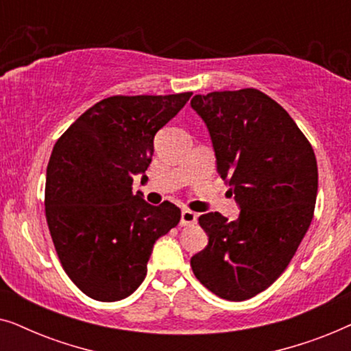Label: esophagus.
I'll return each instance as SVG.
<instances>
[{
  "instance_id": "obj_1",
  "label": "esophagus",
  "mask_w": 351,
  "mask_h": 351,
  "mask_svg": "<svg viewBox=\"0 0 351 351\" xmlns=\"http://www.w3.org/2000/svg\"><path fill=\"white\" fill-rule=\"evenodd\" d=\"M196 219H198V215L195 213H191L189 209H184L180 214V225L182 227H190V225L196 223Z\"/></svg>"
}]
</instances>
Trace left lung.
<instances>
[{"instance_id":"8db88e82","label":"left lung","mask_w":351,"mask_h":351,"mask_svg":"<svg viewBox=\"0 0 351 351\" xmlns=\"http://www.w3.org/2000/svg\"><path fill=\"white\" fill-rule=\"evenodd\" d=\"M215 165L239 206L237 220L199 215L209 243L190 265L204 287L241 302L271 286L308 230L318 193L310 142L280 104L247 88L195 95Z\"/></svg>"}]
</instances>
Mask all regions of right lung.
I'll list each match as a JSON object with an SVG mask.
<instances>
[{
    "label": "right lung",
    "instance_id": "right-lung-1",
    "mask_svg": "<svg viewBox=\"0 0 351 351\" xmlns=\"http://www.w3.org/2000/svg\"><path fill=\"white\" fill-rule=\"evenodd\" d=\"M191 93L113 95L93 105L56 142L46 171V220L70 280L100 302L131 295L147 275L153 244L180 220L165 201L132 193L147 182L155 134Z\"/></svg>",
    "mask_w": 351,
    "mask_h": 351
}]
</instances>
